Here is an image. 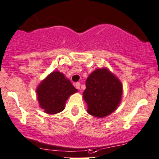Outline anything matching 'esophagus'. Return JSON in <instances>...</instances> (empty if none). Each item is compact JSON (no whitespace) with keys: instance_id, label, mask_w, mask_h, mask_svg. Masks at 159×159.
I'll return each instance as SVG.
<instances>
[{"instance_id":"esophagus-1","label":"esophagus","mask_w":159,"mask_h":159,"mask_svg":"<svg viewBox=\"0 0 159 159\" xmlns=\"http://www.w3.org/2000/svg\"><path fill=\"white\" fill-rule=\"evenodd\" d=\"M75 87H76V89H80V88H81V84H80V82L75 83Z\"/></svg>"}]
</instances>
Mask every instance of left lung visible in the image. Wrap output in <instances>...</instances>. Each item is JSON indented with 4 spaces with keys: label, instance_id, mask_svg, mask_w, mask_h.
Wrapping results in <instances>:
<instances>
[{
    "label": "left lung",
    "instance_id": "8db88e82",
    "mask_svg": "<svg viewBox=\"0 0 159 159\" xmlns=\"http://www.w3.org/2000/svg\"><path fill=\"white\" fill-rule=\"evenodd\" d=\"M85 85L83 97L89 114L103 118L117 109L121 100L122 84L107 68L95 70L87 78Z\"/></svg>",
    "mask_w": 159,
    "mask_h": 159
}]
</instances>
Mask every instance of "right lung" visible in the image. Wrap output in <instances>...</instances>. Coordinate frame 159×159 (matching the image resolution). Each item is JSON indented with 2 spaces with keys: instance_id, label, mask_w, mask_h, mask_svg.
I'll return each instance as SVG.
<instances>
[{
  "instance_id": "right-lung-1",
  "label": "right lung",
  "mask_w": 159,
  "mask_h": 159,
  "mask_svg": "<svg viewBox=\"0 0 159 159\" xmlns=\"http://www.w3.org/2000/svg\"><path fill=\"white\" fill-rule=\"evenodd\" d=\"M77 91L63 74L54 71L38 85L37 95L41 108L45 113L55 115L64 110L69 96Z\"/></svg>"
}]
</instances>
